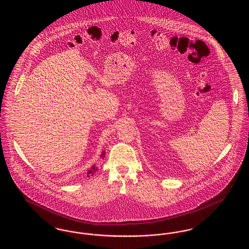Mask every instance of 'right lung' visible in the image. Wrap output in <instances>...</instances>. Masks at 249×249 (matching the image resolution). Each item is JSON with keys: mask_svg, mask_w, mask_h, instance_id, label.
Returning a JSON list of instances; mask_svg holds the SVG:
<instances>
[{"mask_svg": "<svg viewBox=\"0 0 249 249\" xmlns=\"http://www.w3.org/2000/svg\"><path fill=\"white\" fill-rule=\"evenodd\" d=\"M103 155H104V153H103ZM96 171H97V168H95L94 166H93V167H92V169H91V170H89V172H88V174H89V175H91V174H94L95 172H96Z\"/></svg>", "mask_w": 249, "mask_h": 249, "instance_id": "right-lung-1", "label": "right lung"}]
</instances>
